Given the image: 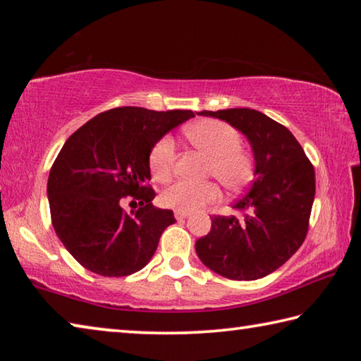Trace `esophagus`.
<instances>
[{"label": "esophagus", "instance_id": "esophagus-1", "mask_svg": "<svg viewBox=\"0 0 361 361\" xmlns=\"http://www.w3.org/2000/svg\"><path fill=\"white\" fill-rule=\"evenodd\" d=\"M189 216L188 212H183V210H175V218L176 219H185Z\"/></svg>", "mask_w": 361, "mask_h": 361}]
</instances>
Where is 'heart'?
<instances>
[{"label": "heart", "mask_w": 361, "mask_h": 361, "mask_svg": "<svg viewBox=\"0 0 361 361\" xmlns=\"http://www.w3.org/2000/svg\"><path fill=\"white\" fill-rule=\"evenodd\" d=\"M185 137L195 148L210 157L209 173L231 191L247 186L253 178L255 162L252 154L240 146V133L234 127L216 119H202L188 126ZM176 161L175 143L170 137H162L149 152V169L154 178L167 180L173 173ZM216 183L176 181L162 192V204L170 209L194 212L219 199Z\"/></svg>", "instance_id": "b5f03b06"}]
</instances>
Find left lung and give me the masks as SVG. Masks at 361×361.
Wrapping results in <instances>:
<instances>
[{
  "label": "left lung",
  "mask_w": 361,
  "mask_h": 361,
  "mask_svg": "<svg viewBox=\"0 0 361 361\" xmlns=\"http://www.w3.org/2000/svg\"><path fill=\"white\" fill-rule=\"evenodd\" d=\"M240 130L252 145L255 180L232 205L242 218L213 216L195 242L204 264L231 280H256L285 264L307 235L315 197L314 166L285 126L250 108L200 111Z\"/></svg>",
  "instance_id": "8db88e82"
}]
</instances>
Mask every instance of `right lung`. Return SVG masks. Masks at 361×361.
Returning a JSON list of instances; mask_svg holds the SVG:
<instances>
[{
    "mask_svg": "<svg viewBox=\"0 0 361 361\" xmlns=\"http://www.w3.org/2000/svg\"><path fill=\"white\" fill-rule=\"evenodd\" d=\"M192 111L121 106L97 114L66 140L47 180L52 226L79 264L103 277H126L154 255L176 219L156 209L149 152ZM132 200L137 211L121 209Z\"/></svg>",
    "mask_w": 361,
    "mask_h": 361,
    "instance_id": "right-lung-1",
    "label": "right lung"
}]
</instances>
